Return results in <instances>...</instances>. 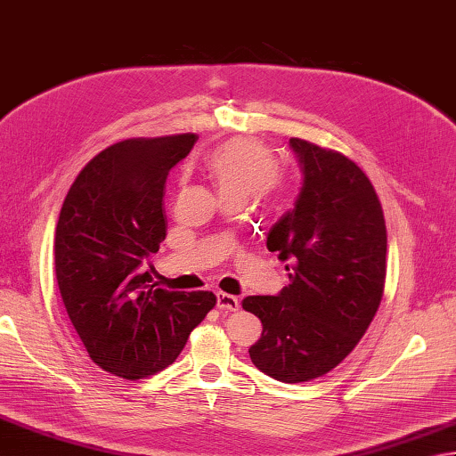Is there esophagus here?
Wrapping results in <instances>:
<instances>
[{
    "label": "esophagus",
    "mask_w": 456,
    "mask_h": 456,
    "mask_svg": "<svg viewBox=\"0 0 456 456\" xmlns=\"http://www.w3.org/2000/svg\"><path fill=\"white\" fill-rule=\"evenodd\" d=\"M216 306H218L220 311L232 313V311H238L240 301H238V297H234V295H228V293L218 291L216 293Z\"/></svg>",
    "instance_id": "esophagus-1"
}]
</instances>
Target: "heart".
<instances>
[{"instance_id":"obj_1","label":"heart","mask_w":456,"mask_h":456,"mask_svg":"<svg viewBox=\"0 0 456 456\" xmlns=\"http://www.w3.org/2000/svg\"><path fill=\"white\" fill-rule=\"evenodd\" d=\"M204 169L222 200L246 202L269 197L281 187V171L272 150L256 139L238 137L215 147L204 159Z\"/></svg>"}]
</instances>
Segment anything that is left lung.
I'll use <instances>...</instances> for the list:
<instances>
[{"mask_svg": "<svg viewBox=\"0 0 456 456\" xmlns=\"http://www.w3.org/2000/svg\"><path fill=\"white\" fill-rule=\"evenodd\" d=\"M289 147L303 187L267 234L269 252L289 262V285L241 306L264 324L249 348L254 366L299 384L337 368L364 337L384 295L387 236L382 204L354 161L297 137Z\"/></svg>", "mask_w": 456, "mask_h": 456, "instance_id": "obj_1", "label": "left lung"}]
</instances>
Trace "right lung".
<instances>
[{"label":"right lung","mask_w":456,"mask_h":456,"mask_svg":"<svg viewBox=\"0 0 456 456\" xmlns=\"http://www.w3.org/2000/svg\"><path fill=\"white\" fill-rule=\"evenodd\" d=\"M194 134L110 145L74 179L54 234V273L69 319L96 364L142 379L176 360L216 305L210 291L157 287L147 257L167 236V175Z\"/></svg>","instance_id":"add662e5"}]
</instances>
